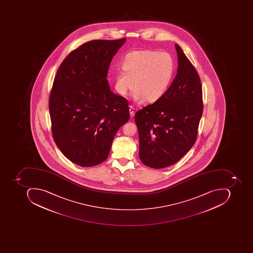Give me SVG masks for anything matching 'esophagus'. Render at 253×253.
<instances>
[{"label": "esophagus", "instance_id": "obj_1", "mask_svg": "<svg viewBox=\"0 0 253 253\" xmlns=\"http://www.w3.org/2000/svg\"><path fill=\"white\" fill-rule=\"evenodd\" d=\"M129 111H130V117H133V116H134V106H132V105H131V106H129Z\"/></svg>", "mask_w": 253, "mask_h": 253}]
</instances>
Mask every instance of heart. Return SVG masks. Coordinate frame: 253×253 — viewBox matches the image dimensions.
I'll use <instances>...</instances> for the list:
<instances>
[{"mask_svg":"<svg viewBox=\"0 0 253 253\" xmlns=\"http://www.w3.org/2000/svg\"><path fill=\"white\" fill-rule=\"evenodd\" d=\"M123 68L124 71L116 74L115 86L118 93L126 96L134 86L135 100L154 103L164 96L170 86L175 74V61L167 51L137 50L126 55Z\"/></svg>","mask_w":253,"mask_h":253,"instance_id":"obj_1","label":"heart"}]
</instances>
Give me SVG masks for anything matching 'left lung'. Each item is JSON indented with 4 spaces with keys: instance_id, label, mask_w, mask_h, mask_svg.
Returning <instances> with one entry per match:
<instances>
[{
    "instance_id": "1",
    "label": "left lung",
    "mask_w": 253,
    "mask_h": 253,
    "mask_svg": "<svg viewBox=\"0 0 253 253\" xmlns=\"http://www.w3.org/2000/svg\"><path fill=\"white\" fill-rule=\"evenodd\" d=\"M177 75L163 97L137 111L139 158L147 167L161 169L182 159L196 141L203 113L202 86L194 65L175 44Z\"/></svg>"
}]
</instances>
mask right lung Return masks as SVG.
Returning a JSON list of instances; mask_svg holds the SVG:
<instances>
[{
  "mask_svg": "<svg viewBox=\"0 0 253 253\" xmlns=\"http://www.w3.org/2000/svg\"><path fill=\"white\" fill-rule=\"evenodd\" d=\"M126 38L87 42L63 60L48 100L57 147L81 167L106 160L117 130L130 118L128 101L109 89V65Z\"/></svg>",
  "mask_w": 253,
  "mask_h": 253,
  "instance_id": "1",
  "label": "right lung"
}]
</instances>
